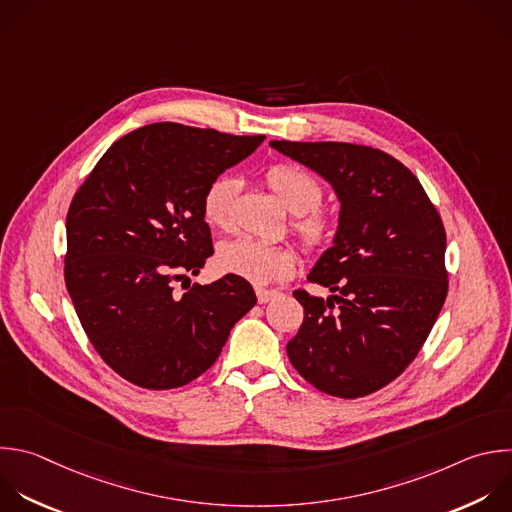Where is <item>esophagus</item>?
Segmentation results:
<instances>
[{
  "label": "esophagus",
  "mask_w": 512,
  "mask_h": 512,
  "mask_svg": "<svg viewBox=\"0 0 512 512\" xmlns=\"http://www.w3.org/2000/svg\"><path fill=\"white\" fill-rule=\"evenodd\" d=\"M255 293H257V301L259 303H267V301H271V299H275L277 295H279V291L277 289H255Z\"/></svg>",
  "instance_id": "obj_1"
}]
</instances>
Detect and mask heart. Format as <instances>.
<instances>
[{
    "label": "heart",
    "instance_id": "obj_1",
    "mask_svg": "<svg viewBox=\"0 0 512 512\" xmlns=\"http://www.w3.org/2000/svg\"><path fill=\"white\" fill-rule=\"evenodd\" d=\"M267 185L279 203L295 215L293 227L307 247L327 245L337 229L335 217L317 209L323 189L317 179L297 164H273L267 170ZM239 193V179L219 177L203 195V217L215 229H231L233 207ZM217 261L223 271L233 273L249 283L265 285L291 273L295 255L287 245L263 243L251 237H239L221 245Z\"/></svg>",
    "mask_w": 512,
    "mask_h": 512
}]
</instances>
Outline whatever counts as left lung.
Wrapping results in <instances>:
<instances>
[{
    "mask_svg": "<svg viewBox=\"0 0 512 512\" xmlns=\"http://www.w3.org/2000/svg\"><path fill=\"white\" fill-rule=\"evenodd\" d=\"M269 146L311 168L339 201L331 247L307 275L333 295L293 291L303 323L287 344L289 362L325 394L368 396L408 368L444 305V225L420 181L378 148Z\"/></svg>",
    "mask_w": 512,
    "mask_h": 512,
    "instance_id": "obj_1",
    "label": "left lung"
}]
</instances>
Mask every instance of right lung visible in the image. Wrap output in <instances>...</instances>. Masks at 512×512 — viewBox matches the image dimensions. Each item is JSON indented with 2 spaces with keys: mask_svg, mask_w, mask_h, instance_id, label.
<instances>
[{
  "mask_svg": "<svg viewBox=\"0 0 512 512\" xmlns=\"http://www.w3.org/2000/svg\"><path fill=\"white\" fill-rule=\"evenodd\" d=\"M263 140L148 124L116 140L74 195L66 287L92 346L124 380L148 390L193 382L257 303L233 273L183 295L175 281L199 275L213 255L207 187Z\"/></svg>",
  "mask_w": 512,
  "mask_h": 512,
  "instance_id": "right-lung-1",
  "label": "right lung"
}]
</instances>
